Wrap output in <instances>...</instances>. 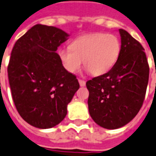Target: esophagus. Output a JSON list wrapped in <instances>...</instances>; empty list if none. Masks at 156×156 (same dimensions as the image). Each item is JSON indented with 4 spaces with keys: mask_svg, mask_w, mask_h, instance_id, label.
<instances>
[{
    "mask_svg": "<svg viewBox=\"0 0 156 156\" xmlns=\"http://www.w3.org/2000/svg\"><path fill=\"white\" fill-rule=\"evenodd\" d=\"M78 83H79V85L81 87H84L85 86V84H86L85 81H83L82 79H78Z\"/></svg>",
    "mask_w": 156,
    "mask_h": 156,
    "instance_id": "1",
    "label": "esophagus"
}]
</instances>
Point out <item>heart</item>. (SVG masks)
<instances>
[{
    "mask_svg": "<svg viewBox=\"0 0 156 156\" xmlns=\"http://www.w3.org/2000/svg\"><path fill=\"white\" fill-rule=\"evenodd\" d=\"M121 52V42L113 34L85 35L73 40L70 48L58 50V56L65 69L76 73L83 64L92 75L101 76L114 67Z\"/></svg>",
    "mask_w": 156,
    "mask_h": 156,
    "instance_id": "heart-1",
    "label": "heart"
}]
</instances>
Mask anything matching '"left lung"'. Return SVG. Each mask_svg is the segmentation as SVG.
I'll return each instance as SVG.
<instances>
[{
    "instance_id": "left-lung-1",
    "label": "left lung",
    "mask_w": 156,
    "mask_h": 156,
    "mask_svg": "<svg viewBox=\"0 0 156 156\" xmlns=\"http://www.w3.org/2000/svg\"><path fill=\"white\" fill-rule=\"evenodd\" d=\"M121 52L108 73L86 83L90 117L100 126L114 130L126 126L139 112L149 82L144 48L126 30H119Z\"/></svg>"
}]
</instances>
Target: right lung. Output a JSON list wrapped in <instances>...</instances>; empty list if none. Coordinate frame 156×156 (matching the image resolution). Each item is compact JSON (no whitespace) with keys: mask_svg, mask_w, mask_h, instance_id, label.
<instances>
[{"mask_svg":"<svg viewBox=\"0 0 156 156\" xmlns=\"http://www.w3.org/2000/svg\"><path fill=\"white\" fill-rule=\"evenodd\" d=\"M68 37L55 26L36 25L12 50L7 73L12 100L23 119L39 129L60 124L79 89L76 76L65 69L56 53Z\"/></svg>","mask_w":156,"mask_h":156,"instance_id":"1","label":"right lung"}]
</instances>
